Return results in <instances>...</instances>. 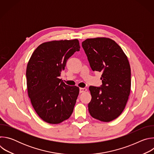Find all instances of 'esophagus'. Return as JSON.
Wrapping results in <instances>:
<instances>
[{"label": "esophagus", "mask_w": 154, "mask_h": 154, "mask_svg": "<svg viewBox=\"0 0 154 154\" xmlns=\"http://www.w3.org/2000/svg\"><path fill=\"white\" fill-rule=\"evenodd\" d=\"M86 91H87V89L85 88H80V93L86 92Z\"/></svg>", "instance_id": "1"}]
</instances>
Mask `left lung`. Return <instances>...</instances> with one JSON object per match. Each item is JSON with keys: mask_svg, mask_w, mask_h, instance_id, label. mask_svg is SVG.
I'll use <instances>...</instances> for the list:
<instances>
[{"mask_svg": "<svg viewBox=\"0 0 154 154\" xmlns=\"http://www.w3.org/2000/svg\"><path fill=\"white\" fill-rule=\"evenodd\" d=\"M93 71L102 72L101 87L91 86L88 103L91 116L100 121L117 118L124 109L131 88V69L127 57L113 39L88 38L82 43Z\"/></svg>", "mask_w": 154, "mask_h": 154, "instance_id": "1", "label": "left lung"}]
</instances>
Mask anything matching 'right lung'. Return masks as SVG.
I'll list each match as a JSON object with an SVG mask.
<instances>
[{"mask_svg": "<svg viewBox=\"0 0 154 154\" xmlns=\"http://www.w3.org/2000/svg\"><path fill=\"white\" fill-rule=\"evenodd\" d=\"M80 48L77 39L46 42L35 50L28 62L29 97L38 115L49 124H60L73 112L79 88L66 85L59 77L68 58Z\"/></svg>", "mask_w": 154, "mask_h": 154, "instance_id": "right-lung-1", "label": "right lung"}]
</instances>
